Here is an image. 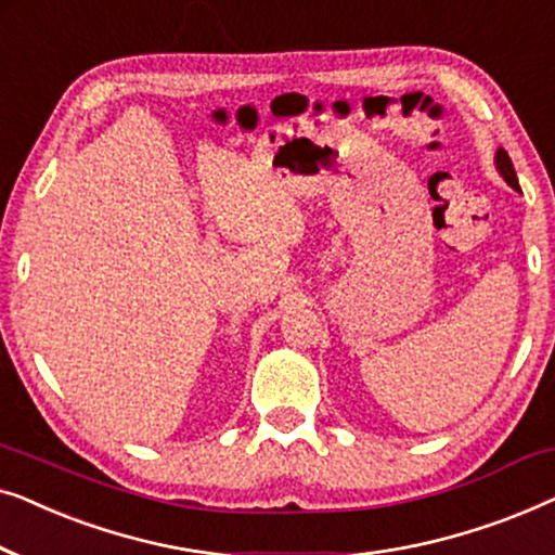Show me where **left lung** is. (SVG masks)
Segmentation results:
<instances>
[{
  "instance_id": "1",
  "label": "left lung",
  "mask_w": 555,
  "mask_h": 555,
  "mask_svg": "<svg viewBox=\"0 0 555 555\" xmlns=\"http://www.w3.org/2000/svg\"><path fill=\"white\" fill-rule=\"evenodd\" d=\"M495 166H498L500 177H503V179L507 181V184H511L513 189H518V192H520V186H518V177H515L513 162H511V156H507V151L498 149V154H495Z\"/></svg>"
}]
</instances>
